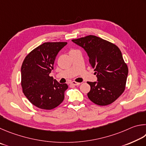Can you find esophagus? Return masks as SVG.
<instances>
[{
    "instance_id": "1",
    "label": "esophagus",
    "mask_w": 146,
    "mask_h": 146,
    "mask_svg": "<svg viewBox=\"0 0 146 146\" xmlns=\"http://www.w3.org/2000/svg\"><path fill=\"white\" fill-rule=\"evenodd\" d=\"M71 85H72L74 86H78V85H80V83H78V82H76V81H72V82L70 83Z\"/></svg>"
}]
</instances>
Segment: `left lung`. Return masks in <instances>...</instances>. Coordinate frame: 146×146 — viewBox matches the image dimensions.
Returning <instances> with one entry per match:
<instances>
[{
  "label": "left lung",
  "instance_id": "left-lung-1",
  "mask_svg": "<svg viewBox=\"0 0 146 146\" xmlns=\"http://www.w3.org/2000/svg\"><path fill=\"white\" fill-rule=\"evenodd\" d=\"M72 41L85 49L98 78V81L87 82L90 86L89 99L99 106L113 103L124 92L128 74L119 48L94 35Z\"/></svg>",
  "mask_w": 146,
  "mask_h": 146
}]
</instances>
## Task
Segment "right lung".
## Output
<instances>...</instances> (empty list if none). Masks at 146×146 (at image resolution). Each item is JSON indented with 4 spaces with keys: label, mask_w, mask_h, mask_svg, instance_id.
Listing matches in <instances>:
<instances>
[{
    "label": "right lung",
    "mask_w": 146,
    "mask_h": 146,
    "mask_svg": "<svg viewBox=\"0 0 146 146\" xmlns=\"http://www.w3.org/2000/svg\"><path fill=\"white\" fill-rule=\"evenodd\" d=\"M66 42H45L33 49L25 58L21 67L23 93L33 105L52 110L62 103L66 83L60 84L49 74L55 58Z\"/></svg>",
    "instance_id": "add662e5"
}]
</instances>
